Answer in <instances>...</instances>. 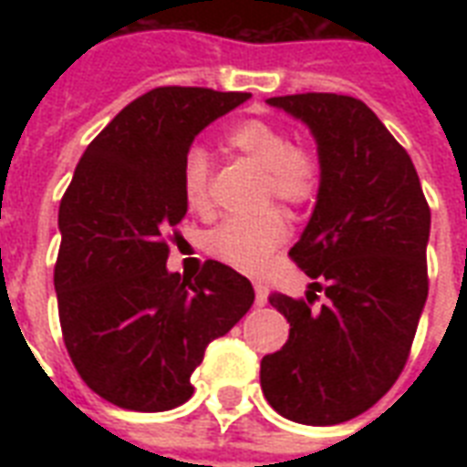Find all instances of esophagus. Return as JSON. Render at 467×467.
<instances>
[{
	"instance_id": "obj_1",
	"label": "esophagus",
	"mask_w": 467,
	"mask_h": 467,
	"mask_svg": "<svg viewBox=\"0 0 467 467\" xmlns=\"http://www.w3.org/2000/svg\"><path fill=\"white\" fill-rule=\"evenodd\" d=\"M254 293H256V306L262 307L266 306V300H269V288L264 284H259V281H254Z\"/></svg>"
}]
</instances>
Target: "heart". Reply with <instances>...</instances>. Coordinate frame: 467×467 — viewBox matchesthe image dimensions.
Masks as SVG:
<instances>
[{
  "instance_id": "heart-1",
  "label": "heart",
  "mask_w": 467,
  "mask_h": 467,
  "mask_svg": "<svg viewBox=\"0 0 467 467\" xmlns=\"http://www.w3.org/2000/svg\"><path fill=\"white\" fill-rule=\"evenodd\" d=\"M225 142L230 150L266 169V198L276 196L291 205H306L317 198L322 186L319 152L310 145H293L284 126L262 119L240 120L227 130ZM182 189L191 211H211V157L203 148H191L183 155ZM285 237V215L278 208H269L254 218L225 220L208 234L205 247L227 266L254 274L264 269Z\"/></svg>"
}]
</instances>
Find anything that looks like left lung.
Listing matches in <instances>:
<instances>
[{
  "mask_svg": "<svg viewBox=\"0 0 467 467\" xmlns=\"http://www.w3.org/2000/svg\"><path fill=\"white\" fill-rule=\"evenodd\" d=\"M266 104L310 128L322 186L291 249L315 284L307 300L269 296L291 334L262 358V390L285 420L329 427L376 405L405 368L429 293L431 213L407 150L363 101L310 91ZM315 290L327 296L319 308Z\"/></svg>",
  "mask_w": 467,
  "mask_h": 467,
  "instance_id": "obj_1",
  "label": "left lung"
}]
</instances>
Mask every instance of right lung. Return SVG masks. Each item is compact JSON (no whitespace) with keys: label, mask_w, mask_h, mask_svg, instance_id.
I'll return each mask as SVG.
<instances>
[{"label":"right lung","mask_w":467,"mask_h":467,"mask_svg":"<svg viewBox=\"0 0 467 467\" xmlns=\"http://www.w3.org/2000/svg\"><path fill=\"white\" fill-rule=\"evenodd\" d=\"M252 94L157 87L84 150L60 201L55 293L77 373L111 405L164 412L193 395L205 347L254 303L220 262L193 281L167 271V234L186 215L183 155L208 123Z\"/></svg>","instance_id":"obj_1"}]
</instances>
